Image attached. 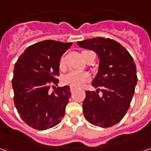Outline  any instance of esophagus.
Instances as JSON below:
<instances>
[{
    "instance_id": "obj_1",
    "label": "esophagus",
    "mask_w": 151,
    "mask_h": 151,
    "mask_svg": "<svg viewBox=\"0 0 151 151\" xmlns=\"http://www.w3.org/2000/svg\"><path fill=\"white\" fill-rule=\"evenodd\" d=\"M76 91V88H73V87H70V91L72 92H74Z\"/></svg>"
}]
</instances>
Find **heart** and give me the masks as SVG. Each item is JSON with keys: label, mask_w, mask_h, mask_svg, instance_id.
Returning <instances> with one entry per match:
<instances>
[{"label": "heart", "mask_w": 151, "mask_h": 151, "mask_svg": "<svg viewBox=\"0 0 151 151\" xmlns=\"http://www.w3.org/2000/svg\"><path fill=\"white\" fill-rule=\"evenodd\" d=\"M86 52L88 51H83L82 52V56ZM60 68L61 69H65V58L64 56H61V58L60 60ZM89 78H90V76L86 73L72 71L63 78V82L64 84L69 86L71 87L78 88V87H81L85 82H87Z\"/></svg>", "instance_id": "obj_1"}]
</instances>
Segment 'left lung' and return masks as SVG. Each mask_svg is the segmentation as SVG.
<instances>
[{
	"label": "left lung",
	"mask_w": 151,
	"mask_h": 151,
	"mask_svg": "<svg viewBox=\"0 0 151 151\" xmlns=\"http://www.w3.org/2000/svg\"><path fill=\"white\" fill-rule=\"evenodd\" d=\"M77 44L95 52L99 58V72L92 82L98 90L86 91L84 116L95 126H113L126 114L135 91L137 77L133 58L120 43L108 38H92Z\"/></svg>",
	"instance_id": "obj_1"
}]
</instances>
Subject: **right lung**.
<instances>
[{
  "label": "right lung",
  "mask_w": 151,
  "mask_h": 151,
  "mask_svg": "<svg viewBox=\"0 0 151 151\" xmlns=\"http://www.w3.org/2000/svg\"><path fill=\"white\" fill-rule=\"evenodd\" d=\"M72 43L44 40L25 50L15 63L12 85L14 101L22 120L35 129L56 126L65 116L71 95L69 86L54 88L60 60Z\"/></svg>",
  "instance_id": "add662e5"
}]
</instances>
